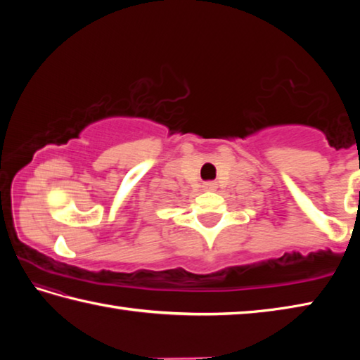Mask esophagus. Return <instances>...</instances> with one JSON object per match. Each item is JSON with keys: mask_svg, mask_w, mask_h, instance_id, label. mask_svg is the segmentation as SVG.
Wrapping results in <instances>:
<instances>
[{"mask_svg": "<svg viewBox=\"0 0 360 360\" xmlns=\"http://www.w3.org/2000/svg\"><path fill=\"white\" fill-rule=\"evenodd\" d=\"M203 188H205V191H214V188H216V182H212V181L205 182Z\"/></svg>", "mask_w": 360, "mask_h": 360, "instance_id": "34e87169", "label": "esophagus"}]
</instances>
